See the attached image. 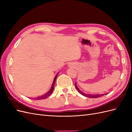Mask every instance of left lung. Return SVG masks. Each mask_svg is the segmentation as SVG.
<instances>
[{
  "label": "left lung",
  "instance_id": "obj_1",
  "mask_svg": "<svg viewBox=\"0 0 132 132\" xmlns=\"http://www.w3.org/2000/svg\"><path fill=\"white\" fill-rule=\"evenodd\" d=\"M75 87L76 89H77V90H78V91L79 92V93L81 95L84 96L85 97H89V98H98V97H100L101 96H102L105 95H106L107 94H85L84 93H83L82 91H81L80 90L77 84H76V82H75Z\"/></svg>",
  "mask_w": 132,
  "mask_h": 132
}]
</instances>
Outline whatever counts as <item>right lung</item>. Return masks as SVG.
Wrapping results in <instances>:
<instances>
[{
  "label": "right lung",
  "instance_id": "right-lung-1",
  "mask_svg": "<svg viewBox=\"0 0 132 132\" xmlns=\"http://www.w3.org/2000/svg\"><path fill=\"white\" fill-rule=\"evenodd\" d=\"M58 73L55 75V77H54V80H53V83H52V86H51V89L47 92V93H46L45 94H44V95H42V96H39V97H36V100H42V99H45V98H47V97H48L50 96L51 95V94L52 93V92L53 91V90H54V84H55V80H56V78H57V76H58ZM35 98H34V99H35Z\"/></svg>",
  "mask_w": 132,
  "mask_h": 132
}]
</instances>
